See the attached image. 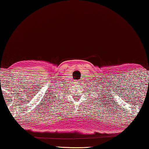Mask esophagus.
<instances>
[{
    "instance_id": "1",
    "label": "esophagus",
    "mask_w": 149,
    "mask_h": 149,
    "mask_svg": "<svg viewBox=\"0 0 149 149\" xmlns=\"http://www.w3.org/2000/svg\"><path fill=\"white\" fill-rule=\"evenodd\" d=\"M79 81H77V84H80V83H79Z\"/></svg>"
}]
</instances>
